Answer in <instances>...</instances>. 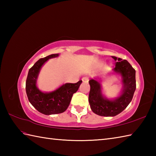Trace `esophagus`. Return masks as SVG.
Instances as JSON below:
<instances>
[{
    "mask_svg": "<svg viewBox=\"0 0 156 156\" xmlns=\"http://www.w3.org/2000/svg\"><path fill=\"white\" fill-rule=\"evenodd\" d=\"M82 80L84 83H86V82H88L89 81V78L88 77H83L82 78Z\"/></svg>",
    "mask_w": 156,
    "mask_h": 156,
    "instance_id": "34e87169",
    "label": "esophagus"
}]
</instances>
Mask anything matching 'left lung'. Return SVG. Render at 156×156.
I'll use <instances>...</instances> for the list:
<instances>
[{"label":"left lung","instance_id":"left-lung-1","mask_svg":"<svg viewBox=\"0 0 156 156\" xmlns=\"http://www.w3.org/2000/svg\"><path fill=\"white\" fill-rule=\"evenodd\" d=\"M116 61L113 71L122 76V90L121 95L113 100H109L103 97L101 84L94 79L89 80L90 90L88 101L92 111L95 114L103 117H114L125 109L130 103L135 89V70L129 63L121 58L112 56Z\"/></svg>","mask_w":156,"mask_h":156}]
</instances>
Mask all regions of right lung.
I'll return each mask as SVG.
<instances>
[{"label":"right lung","mask_w":156,"mask_h":156,"mask_svg":"<svg viewBox=\"0 0 156 156\" xmlns=\"http://www.w3.org/2000/svg\"><path fill=\"white\" fill-rule=\"evenodd\" d=\"M58 54L49 55L39 59L29 69L26 80V93L29 101L41 113L49 115L62 113L68 108L72 95L78 90L82 80L76 83H66L51 92H44L37 87V80L39 71L49 59L56 58Z\"/></svg>","instance_id":"obj_1"}]
</instances>
